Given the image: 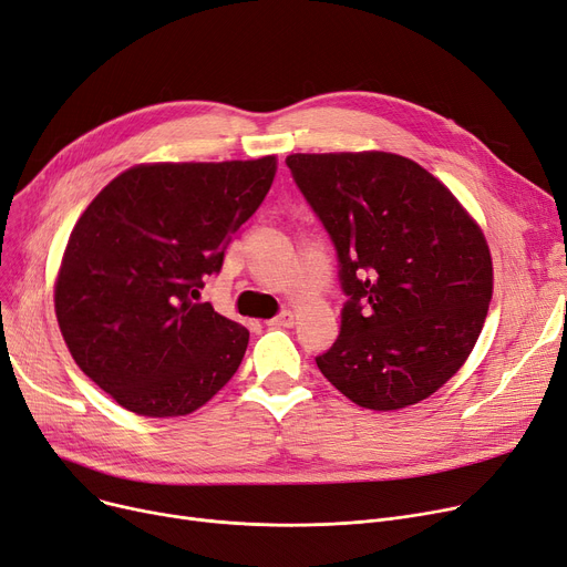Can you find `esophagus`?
<instances>
[{"instance_id":"obj_1","label":"esophagus","mask_w":567,"mask_h":567,"mask_svg":"<svg viewBox=\"0 0 567 567\" xmlns=\"http://www.w3.org/2000/svg\"><path fill=\"white\" fill-rule=\"evenodd\" d=\"M292 322H295L292 311H281L279 316L269 318V320H267V326H269V328H292Z\"/></svg>"}]
</instances>
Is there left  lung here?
I'll return each instance as SVG.
<instances>
[{
  "label": "left lung",
  "instance_id": "1",
  "mask_svg": "<svg viewBox=\"0 0 567 567\" xmlns=\"http://www.w3.org/2000/svg\"><path fill=\"white\" fill-rule=\"evenodd\" d=\"M328 230L346 295L322 375L362 409L434 394L471 355L492 300V256L450 188L388 152L290 154Z\"/></svg>",
  "mask_w": 567,
  "mask_h": 567
}]
</instances>
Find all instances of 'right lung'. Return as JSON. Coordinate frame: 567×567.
<instances>
[{
	"label": "right lung",
	"mask_w": 567,
	"mask_h": 567,
	"mask_svg": "<svg viewBox=\"0 0 567 567\" xmlns=\"http://www.w3.org/2000/svg\"><path fill=\"white\" fill-rule=\"evenodd\" d=\"M277 158L152 164L115 177L78 219L55 286L75 364L145 417L194 413L235 375L249 330L194 302Z\"/></svg>",
	"instance_id": "obj_1"
}]
</instances>
